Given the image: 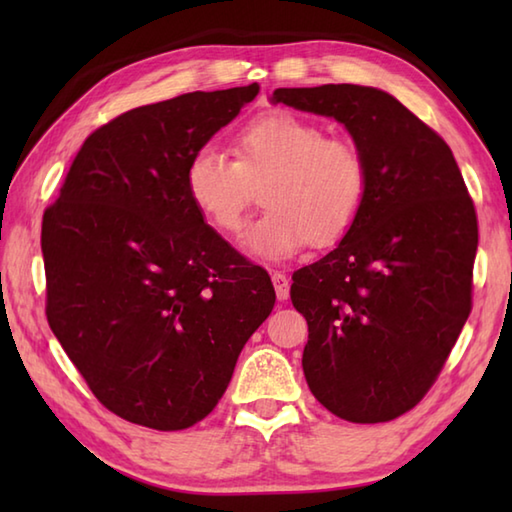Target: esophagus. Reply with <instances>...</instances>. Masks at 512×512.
Segmentation results:
<instances>
[{
	"mask_svg": "<svg viewBox=\"0 0 512 512\" xmlns=\"http://www.w3.org/2000/svg\"><path fill=\"white\" fill-rule=\"evenodd\" d=\"M273 286H275L279 301H286L290 297V279L284 273H279V270H275L273 273Z\"/></svg>",
	"mask_w": 512,
	"mask_h": 512,
	"instance_id": "esophagus-1",
	"label": "esophagus"
}]
</instances>
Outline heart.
Here are the masks:
<instances>
[{
  "mask_svg": "<svg viewBox=\"0 0 512 512\" xmlns=\"http://www.w3.org/2000/svg\"><path fill=\"white\" fill-rule=\"evenodd\" d=\"M259 180L266 209L246 228L244 246L264 259L292 257L310 239L319 246L336 242L367 198L361 151L292 112L250 121L237 136V160L206 143L184 169L189 200L222 233L239 231Z\"/></svg>",
  "mask_w": 512,
  "mask_h": 512,
  "instance_id": "heart-1",
  "label": "heart"
}]
</instances>
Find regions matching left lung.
Listing matches in <instances>:
<instances>
[{
	"label": "left lung",
	"mask_w": 512,
	"mask_h": 512,
	"mask_svg": "<svg viewBox=\"0 0 512 512\" xmlns=\"http://www.w3.org/2000/svg\"><path fill=\"white\" fill-rule=\"evenodd\" d=\"M270 103L339 121L367 165L350 231L292 275L308 387L343 420H394L427 394L469 319L473 200L449 145L383 90L279 88Z\"/></svg>",
	"instance_id": "1"
}]
</instances>
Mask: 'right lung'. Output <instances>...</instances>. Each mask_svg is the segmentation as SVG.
<instances>
[{
	"label": "right lung",
	"instance_id": "1",
	"mask_svg": "<svg viewBox=\"0 0 512 512\" xmlns=\"http://www.w3.org/2000/svg\"><path fill=\"white\" fill-rule=\"evenodd\" d=\"M259 85L189 92L88 136L43 213L48 323L116 416L180 431L209 416L275 306L264 268L204 222L184 187L195 149Z\"/></svg>",
	"mask_w": 512,
	"mask_h": 512
}]
</instances>
